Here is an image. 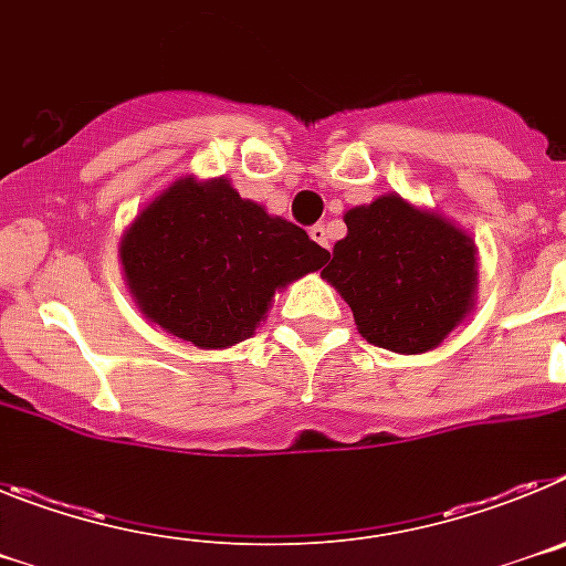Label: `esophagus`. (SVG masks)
<instances>
[{"instance_id": "obj_1", "label": "esophagus", "mask_w": 566, "mask_h": 566, "mask_svg": "<svg viewBox=\"0 0 566 566\" xmlns=\"http://www.w3.org/2000/svg\"><path fill=\"white\" fill-rule=\"evenodd\" d=\"M308 234H312V240H317L323 249H332V234H328L326 223H314V227L308 229Z\"/></svg>"}]
</instances>
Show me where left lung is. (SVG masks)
<instances>
[{
	"label": "left lung",
	"instance_id": "obj_1",
	"mask_svg": "<svg viewBox=\"0 0 566 566\" xmlns=\"http://www.w3.org/2000/svg\"><path fill=\"white\" fill-rule=\"evenodd\" d=\"M345 227L323 277L352 306L359 334L397 354L437 348L473 308V240L399 195L345 212Z\"/></svg>",
	"mask_w": 566,
	"mask_h": 566
}]
</instances>
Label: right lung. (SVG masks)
Here are the masks:
<instances>
[{
  "instance_id": "right-lung-1",
  "label": "right lung",
  "mask_w": 566,
  "mask_h": 566,
  "mask_svg": "<svg viewBox=\"0 0 566 566\" xmlns=\"http://www.w3.org/2000/svg\"><path fill=\"white\" fill-rule=\"evenodd\" d=\"M326 260L306 229L243 201L227 178L175 181L122 240L142 312L201 348L252 337L274 292Z\"/></svg>"
}]
</instances>
